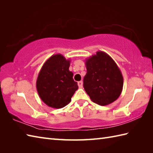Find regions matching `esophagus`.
<instances>
[{"label":"esophagus","instance_id":"esophagus-1","mask_svg":"<svg viewBox=\"0 0 153 153\" xmlns=\"http://www.w3.org/2000/svg\"><path fill=\"white\" fill-rule=\"evenodd\" d=\"M77 84H78V86L79 88H82L83 87V82L82 81H80V82H77Z\"/></svg>","mask_w":153,"mask_h":153}]
</instances>
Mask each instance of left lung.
Returning a JSON list of instances; mask_svg holds the SVG:
<instances>
[{"mask_svg":"<svg viewBox=\"0 0 153 153\" xmlns=\"http://www.w3.org/2000/svg\"><path fill=\"white\" fill-rule=\"evenodd\" d=\"M87 74L83 87L93 102L106 106L118 99L122 91L121 71L112 58L103 51H97L85 60Z\"/></svg>","mask_w":153,"mask_h":153,"instance_id":"8db88e82","label":"left lung"}]
</instances>
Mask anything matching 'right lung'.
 <instances>
[{"instance_id":"obj_1","label":"right lung","mask_w":153,"mask_h":153,"mask_svg":"<svg viewBox=\"0 0 153 153\" xmlns=\"http://www.w3.org/2000/svg\"><path fill=\"white\" fill-rule=\"evenodd\" d=\"M70 60L61 54L51 56L45 62L38 74L36 87L41 99L47 106L61 108L68 105L78 89L69 70Z\"/></svg>"}]
</instances>
